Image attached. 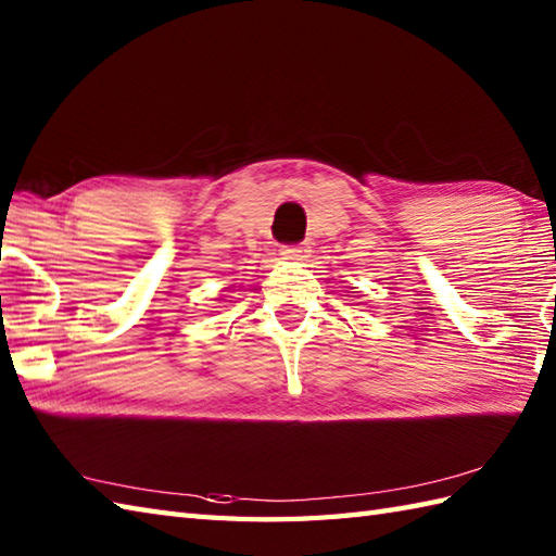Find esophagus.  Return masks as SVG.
Instances as JSON below:
<instances>
[{"instance_id": "esophagus-1", "label": "esophagus", "mask_w": 556, "mask_h": 556, "mask_svg": "<svg viewBox=\"0 0 556 556\" xmlns=\"http://www.w3.org/2000/svg\"><path fill=\"white\" fill-rule=\"evenodd\" d=\"M281 255H285V260H303L305 248L303 245H285L281 248Z\"/></svg>"}]
</instances>
